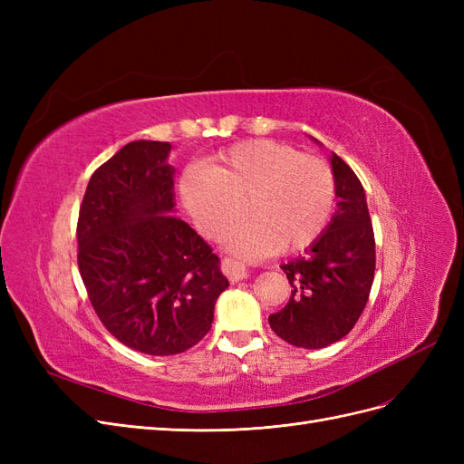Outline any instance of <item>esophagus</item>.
<instances>
[{
    "label": "esophagus",
    "mask_w": 464,
    "mask_h": 464,
    "mask_svg": "<svg viewBox=\"0 0 464 464\" xmlns=\"http://www.w3.org/2000/svg\"><path fill=\"white\" fill-rule=\"evenodd\" d=\"M222 271L227 273V276L232 280V283H237V280L247 276V266L242 261H236L232 257L222 259Z\"/></svg>",
    "instance_id": "obj_1"
}]
</instances>
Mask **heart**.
I'll list each match as a JSON object with an SVG mask.
<instances>
[{
  "label": "heart",
  "instance_id": "1",
  "mask_svg": "<svg viewBox=\"0 0 464 464\" xmlns=\"http://www.w3.org/2000/svg\"><path fill=\"white\" fill-rule=\"evenodd\" d=\"M181 201L203 234H224L240 256L310 247L327 228L336 184L331 166L286 143L256 139L234 145L208 168H188L179 181Z\"/></svg>",
  "mask_w": 464,
  "mask_h": 464
}]
</instances>
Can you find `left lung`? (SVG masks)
Returning <instances> with one entry per match:
<instances>
[{"mask_svg":"<svg viewBox=\"0 0 464 464\" xmlns=\"http://www.w3.org/2000/svg\"><path fill=\"white\" fill-rule=\"evenodd\" d=\"M331 166L339 198L334 215L302 257L280 266L292 296L269 315L280 339L300 348H325L353 331L373 285L375 237L366 193L353 168L334 152Z\"/></svg>","mask_w":464,"mask_h":464,"instance_id":"1","label":"left lung"}]
</instances>
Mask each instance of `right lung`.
Segmentation results:
<instances>
[{"label":"right lung","mask_w":464,"mask_h":464,"mask_svg":"<svg viewBox=\"0 0 464 464\" xmlns=\"http://www.w3.org/2000/svg\"><path fill=\"white\" fill-rule=\"evenodd\" d=\"M170 150L160 141L121 147L91 176L77 222L79 271L98 319L150 356L198 344L228 288L213 247L170 215Z\"/></svg>","instance_id":"obj_1"}]
</instances>
